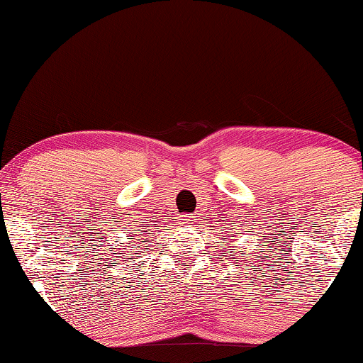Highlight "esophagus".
<instances>
[{
    "label": "esophagus",
    "instance_id": "34e87169",
    "mask_svg": "<svg viewBox=\"0 0 363 363\" xmlns=\"http://www.w3.org/2000/svg\"><path fill=\"white\" fill-rule=\"evenodd\" d=\"M180 221H182V225H193V221H195V218L190 216V215H183Z\"/></svg>",
    "mask_w": 363,
    "mask_h": 363
}]
</instances>
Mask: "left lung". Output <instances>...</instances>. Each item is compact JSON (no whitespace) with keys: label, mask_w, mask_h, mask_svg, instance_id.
Listing matches in <instances>:
<instances>
[{"label":"left lung","mask_w":363,"mask_h":363,"mask_svg":"<svg viewBox=\"0 0 363 363\" xmlns=\"http://www.w3.org/2000/svg\"><path fill=\"white\" fill-rule=\"evenodd\" d=\"M228 238H230V236H228ZM226 242H228V241H226Z\"/></svg>","instance_id":"8db88e82"}]
</instances>
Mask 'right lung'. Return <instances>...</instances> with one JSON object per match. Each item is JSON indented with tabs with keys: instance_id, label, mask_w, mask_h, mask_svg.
Returning <instances> with one entry per match:
<instances>
[{
	"instance_id": "obj_1",
	"label": "right lung",
	"mask_w": 363,
	"mask_h": 363,
	"mask_svg": "<svg viewBox=\"0 0 363 363\" xmlns=\"http://www.w3.org/2000/svg\"><path fill=\"white\" fill-rule=\"evenodd\" d=\"M132 235V233H130ZM128 240H133V238H128ZM121 245H125V246H121V247H113V250L116 251H118V252H116V255H118V256H116V259H118V257H121L122 261H133V259H137V257H133V255H137V251H133L135 250V245H132L130 241H127V242H121ZM121 261V260H118Z\"/></svg>"
}]
</instances>
